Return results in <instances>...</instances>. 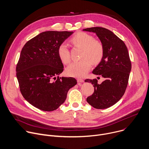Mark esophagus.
I'll use <instances>...</instances> for the list:
<instances>
[{"label": "esophagus", "instance_id": "esophagus-1", "mask_svg": "<svg viewBox=\"0 0 149 149\" xmlns=\"http://www.w3.org/2000/svg\"><path fill=\"white\" fill-rule=\"evenodd\" d=\"M77 81L79 83H83L84 82V80L83 79H81V78H77Z\"/></svg>", "mask_w": 149, "mask_h": 149}]
</instances>
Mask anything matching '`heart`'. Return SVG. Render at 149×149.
Segmentation results:
<instances>
[{
	"label": "heart",
	"mask_w": 149,
	"mask_h": 149,
	"mask_svg": "<svg viewBox=\"0 0 149 149\" xmlns=\"http://www.w3.org/2000/svg\"><path fill=\"white\" fill-rule=\"evenodd\" d=\"M71 43L76 47L81 49L80 60L70 65L66 69L69 76L73 77H83L85 76L92 67V63H99L104 55L103 43L94 37L86 32H80L70 39ZM59 58L64 64H68L71 61L70 51L67 45L63 43L57 48Z\"/></svg>",
	"instance_id": "heart-1"
}]
</instances>
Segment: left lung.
<instances>
[{
    "instance_id": "1",
    "label": "left lung",
    "mask_w": 149,
    "mask_h": 149,
    "mask_svg": "<svg viewBox=\"0 0 149 149\" xmlns=\"http://www.w3.org/2000/svg\"><path fill=\"white\" fill-rule=\"evenodd\" d=\"M83 31L95 33L104 49L101 62L92 73L105 80L99 84L96 79L85 80L95 87L92 95L86 100L95 109H106L116 104L126 91L132 69L128 50L123 40L106 28L93 27Z\"/></svg>"
}]
</instances>
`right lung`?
Returning <instances> with one entry per match:
<instances>
[{
    "label": "right lung",
    "mask_w": 149,
    "mask_h": 149,
    "mask_svg": "<svg viewBox=\"0 0 149 149\" xmlns=\"http://www.w3.org/2000/svg\"><path fill=\"white\" fill-rule=\"evenodd\" d=\"M73 32L46 31L29 40L22 49L16 77L23 97L34 107L47 111L65 101L69 89L77 84L73 77H60L63 65L58 46Z\"/></svg>",
    "instance_id": "1"
}]
</instances>
